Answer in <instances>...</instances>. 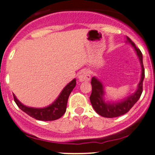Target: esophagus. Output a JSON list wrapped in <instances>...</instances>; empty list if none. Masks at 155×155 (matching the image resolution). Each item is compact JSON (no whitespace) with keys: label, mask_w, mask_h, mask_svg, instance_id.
Instances as JSON below:
<instances>
[{"label":"esophagus","mask_w":155,"mask_h":155,"mask_svg":"<svg viewBox=\"0 0 155 155\" xmlns=\"http://www.w3.org/2000/svg\"><path fill=\"white\" fill-rule=\"evenodd\" d=\"M90 73H89L88 71L87 70H81V71L79 72V76H78V78H79V80L80 81H88L90 80Z\"/></svg>","instance_id":"34e87169"}]
</instances>
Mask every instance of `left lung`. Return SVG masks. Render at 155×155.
I'll use <instances>...</instances> for the list:
<instances>
[{
    "instance_id": "8db88e82",
    "label": "left lung",
    "mask_w": 155,
    "mask_h": 155,
    "mask_svg": "<svg viewBox=\"0 0 155 155\" xmlns=\"http://www.w3.org/2000/svg\"><path fill=\"white\" fill-rule=\"evenodd\" d=\"M127 41L129 42L134 47L137 55L139 58L140 65H141V79L138 84V90L134 94L127 97L125 100L122 102L116 103V104H108L104 101V91L102 84L95 77L92 78V93L90 99L92 107L95 111L101 116L106 117V118H113L122 116L124 114L127 113L130 108L134 106V104L139 100L142 92H143V81L145 77L144 68L143 64V57L141 51L138 48L136 47V44L129 37L127 36Z\"/></svg>"
}]
</instances>
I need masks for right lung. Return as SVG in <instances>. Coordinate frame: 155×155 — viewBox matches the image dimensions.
I'll list each match as a JSON object with an SVG mask.
<instances>
[{
	"instance_id": "1",
	"label": "right lung",
	"mask_w": 155,
	"mask_h": 155,
	"mask_svg": "<svg viewBox=\"0 0 155 155\" xmlns=\"http://www.w3.org/2000/svg\"><path fill=\"white\" fill-rule=\"evenodd\" d=\"M76 79H73L70 83L68 84L63 91L60 94L56 101L47 107L42 108H35L27 107L21 104L13 94L14 100L16 104L22 111L25 112L27 114L33 117L35 120L41 121H53L61 117L66 111V106L69 95L76 86Z\"/></svg>"
}]
</instances>
